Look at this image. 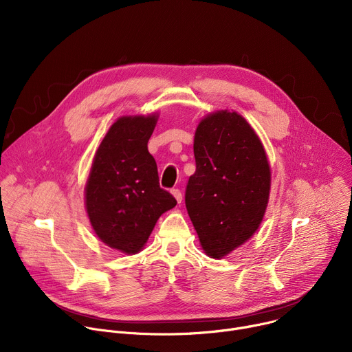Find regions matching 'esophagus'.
Here are the masks:
<instances>
[{"mask_svg":"<svg viewBox=\"0 0 352 352\" xmlns=\"http://www.w3.org/2000/svg\"><path fill=\"white\" fill-rule=\"evenodd\" d=\"M171 193L174 195V197L177 199V202H178V204H181V202H182V193H181V190H179V189H173V190H171Z\"/></svg>","mask_w":352,"mask_h":352,"instance_id":"34e87169","label":"esophagus"}]
</instances>
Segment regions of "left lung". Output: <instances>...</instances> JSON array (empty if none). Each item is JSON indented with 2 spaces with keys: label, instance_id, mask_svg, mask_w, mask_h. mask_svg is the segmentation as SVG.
<instances>
[{
  "label": "left lung",
  "instance_id": "obj_1",
  "mask_svg": "<svg viewBox=\"0 0 352 352\" xmlns=\"http://www.w3.org/2000/svg\"><path fill=\"white\" fill-rule=\"evenodd\" d=\"M193 155L186 210L205 252L220 259L259 228L269 202L270 166L252 126L227 110L200 121Z\"/></svg>",
  "mask_w": 352,
  "mask_h": 352
}]
</instances>
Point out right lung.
<instances>
[{
	"label": "right lung",
	"instance_id": "obj_1",
	"mask_svg": "<svg viewBox=\"0 0 352 352\" xmlns=\"http://www.w3.org/2000/svg\"><path fill=\"white\" fill-rule=\"evenodd\" d=\"M157 114L118 118L100 143L85 188V204L96 235L110 248L133 255L159 217L177 205L160 188L157 164L147 142Z\"/></svg>",
	"mask_w": 352,
	"mask_h": 352
}]
</instances>
